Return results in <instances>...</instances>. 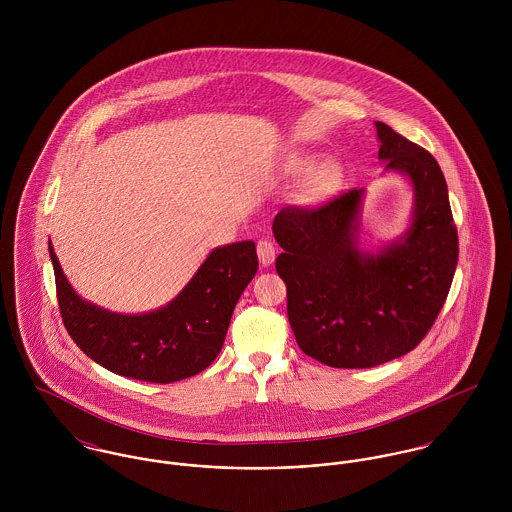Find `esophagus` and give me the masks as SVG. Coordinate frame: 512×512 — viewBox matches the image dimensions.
<instances>
[{"label":"esophagus","instance_id":"esophagus-1","mask_svg":"<svg viewBox=\"0 0 512 512\" xmlns=\"http://www.w3.org/2000/svg\"><path fill=\"white\" fill-rule=\"evenodd\" d=\"M256 252H258L260 264H262L264 268L272 266V264H274V260H276V254H278V250H276V244H274L272 240H268V238H262V240L258 242V246H256Z\"/></svg>","mask_w":512,"mask_h":512}]
</instances>
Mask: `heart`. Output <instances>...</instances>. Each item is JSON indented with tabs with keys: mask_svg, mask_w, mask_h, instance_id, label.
<instances>
[{
	"mask_svg": "<svg viewBox=\"0 0 512 512\" xmlns=\"http://www.w3.org/2000/svg\"><path fill=\"white\" fill-rule=\"evenodd\" d=\"M311 167V159L303 157V155H293L292 159L288 161V173L292 175H303L305 171H309ZM337 177V169L333 163H321L309 177L307 181V193L311 197H321L323 193L329 191V187L333 185Z\"/></svg>",
	"mask_w": 512,
	"mask_h": 512,
	"instance_id": "heart-1",
	"label": "heart"
}]
</instances>
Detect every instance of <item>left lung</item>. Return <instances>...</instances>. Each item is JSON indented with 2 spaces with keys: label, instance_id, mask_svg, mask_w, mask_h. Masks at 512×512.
Here are the masks:
<instances>
[{
  "label": "left lung",
  "instance_id": "8db88e82",
  "mask_svg": "<svg viewBox=\"0 0 512 512\" xmlns=\"http://www.w3.org/2000/svg\"><path fill=\"white\" fill-rule=\"evenodd\" d=\"M384 173L414 193L406 230L374 252L361 246L366 189L319 209H282L276 270L288 288L299 349L337 368H370L410 353L430 331L451 288L459 242L447 183L424 147L374 122Z\"/></svg>",
  "mask_w": 512,
  "mask_h": 512
}]
</instances>
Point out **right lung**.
Listing matches in <instances>:
<instances>
[{
  "label": "right lung",
  "mask_w": 512,
  "mask_h": 512,
  "mask_svg": "<svg viewBox=\"0 0 512 512\" xmlns=\"http://www.w3.org/2000/svg\"><path fill=\"white\" fill-rule=\"evenodd\" d=\"M49 256L61 315L80 351L114 374L159 384L199 374L217 359L232 311L258 270L252 240L219 246L165 305L116 313L74 292L51 242Z\"/></svg>",
  "instance_id": "add662e5"
}]
</instances>
